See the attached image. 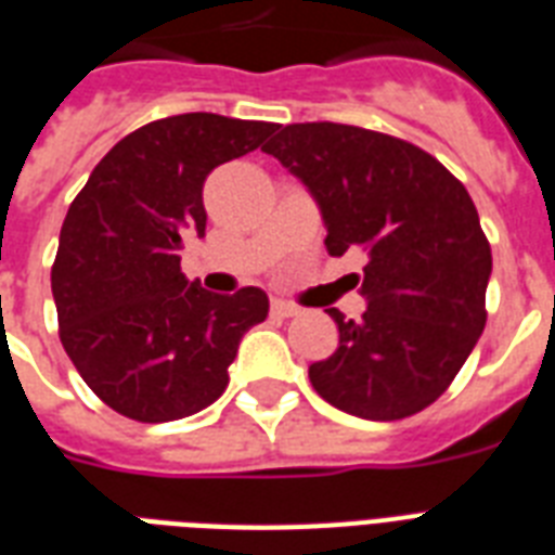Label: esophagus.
I'll return each mask as SVG.
<instances>
[{
  "label": "esophagus",
  "instance_id": "esophagus-1",
  "mask_svg": "<svg viewBox=\"0 0 555 555\" xmlns=\"http://www.w3.org/2000/svg\"><path fill=\"white\" fill-rule=\"evenodd\" d=\"M270 313H273V317H279V320H287V317H296V308L291 302H285V299H273V302H270Z\"/></svg>",
  "mask_w": 555,
  "mask_h": 555
}]
</instances>
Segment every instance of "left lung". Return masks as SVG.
Returning <instances> with one entry per match:
<instances>
[{"mask_svg": "<svg viewBox=\"0 0 555 555\" xmlns=\"http://www.w3.org/2000/svg\"><path fill=\"white\" fill-rule=\"evenodd\" d=\"M261 150L308 186L325 247L365 250L363 320L331 317L339 346L308 369L322 400L365 421L435 403L487 325L490 242L466 186L429 152L346 124H291Z\"/></svg>", "mask_w": 555, "mask_h": 555, "instance_id": "obj_1", "label": "left lung"}]
</instances>
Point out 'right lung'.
<instances>
[{"instance_id": "obj_1", "label": "right lung", "mask_w": 555, "mask_h": 555, "mask_svg": "<svg viewBox=\"0 0 555 555\" xmlns=\"http://www.w3.org/2000/svg\"><path fill=\"white\" fill-rule=\"evenodd\" d=\"M276 124L190 112L115 143L72 201L51 294L60 339L86 386L124 417L181 421L227 388L238 343L268 317V294H209L181 273L204 235V181L259 150Z\"/></svg>"}]
</instances>
